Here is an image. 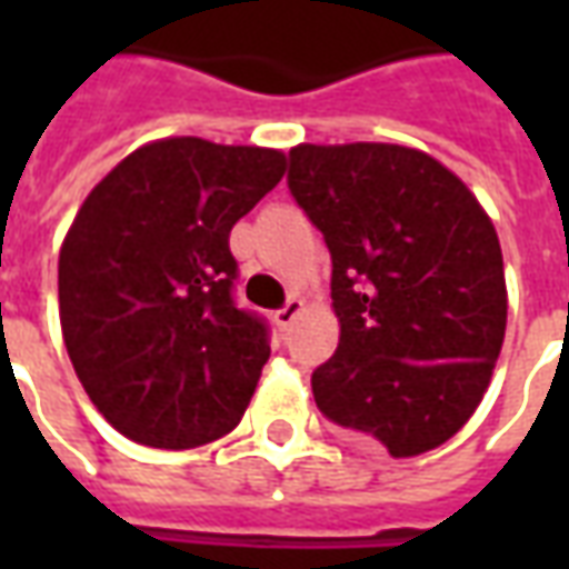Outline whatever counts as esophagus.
I'll return each instance as SVG.
<instances>
[{
  "label": "esophagus",
  "mask_w": 569,
  "mask_h": 569,
  "mask_svg": "<svg viewBox=\"0 0 569 569\" xmlns=\"http://www.w3.org/2000/svg\"><path fill=\"white\" fill-rule=\"evenodd\" d=\"M301 310H305V301H301V298H289L283 308L273 313V320H277V326H280V329H289V326L296 322V317L301 313Z\"/></svg>",
  "instance_id": "obj_1"
}]
</instances>
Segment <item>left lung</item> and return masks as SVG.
Instances as JSON below:
<instances>
[{
    "label": "left lung",
    "instance_id": "8db88e82",
    "mask_svg": "<svg viewBox=\"0 0 569 569\" xmlns=\"http://www.w3.org/2000/svg\"><path fill=\"white\" fill-rule=\"evenodd\" d=\"M289 191L332 252L338 350L310 387L326 418L390 457L457 436L506 335L497 228L457 173L393 142H301Z\"/></svg>",
    "mask_w": 569,
    "mask_h": 569
}]
</instances>
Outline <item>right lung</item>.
<instances>
[{"label":"right lung","mask_w":569,"mask_h":569,"mask_svg":"<svg viewBox=\"0 0 569 569\" xmlns=\"http://www.w3.org/2000/svg\"><path fill=\"white\" fill-rule=\"evenodd\" d=\"M286 173V154L167 137L130 151L69 224L60 329L84 393L149 448L186 451L240 423L271 357L231 301L228 234Z\"/></svg>","instance_id":"add662e5"}]
</instances>
